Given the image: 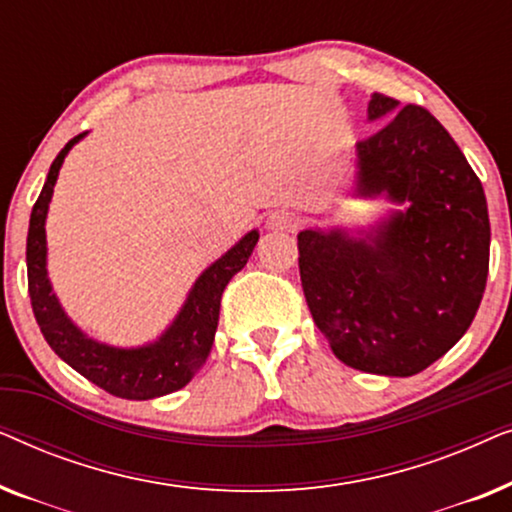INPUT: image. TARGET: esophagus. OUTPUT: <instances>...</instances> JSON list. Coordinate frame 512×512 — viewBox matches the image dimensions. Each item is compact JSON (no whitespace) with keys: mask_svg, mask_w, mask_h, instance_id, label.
<instances>
[{"mask_svg":"<svg viewBox=\"0 0 512 512\" xmlns=\"http://www.w3.org/2000/svg\"><path fill=\"white\" fill-rule=\"evenodd\" d=\"M265 226H268V230H293L298 226V219L293 216L291 212H275L268 216V221H265Z\"/></svg>","mask_w":512,"mask_h":512,"instance_id":"obj_1","label":"esophagus"}]
</instances>
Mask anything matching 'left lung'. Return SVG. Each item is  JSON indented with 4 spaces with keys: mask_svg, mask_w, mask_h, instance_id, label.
Masks as SVG:
<instances>
[{
    "mask_svg": "<svg viewBox=\"0 0 512 512\" xmlns=\"http://www.w3.org/2000/svg\"><path fill=\"white\" fill-rule=\"evenodd\" d=\"M356 144L354 198L391 209L368 230L298 233L300 282L333 354L363 373L410 377L457 345L478 312L489 270L480 179L429 111L373 93Z\"/></svg>",
    "mask_w": 512,
    "mask_h": 512,
    "instance_id": "1",
    "label": "left lung"
}]
</instances>
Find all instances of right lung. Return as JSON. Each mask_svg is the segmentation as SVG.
I'll use <instances>...</instances> for the list:
<instances>
[{
	"label": "right lung",
	"mask_w": 512,
	"mask_h": 512,
	"mask_svg": "<svg viewBox=\"0 0 512 512\" xmlns=\"http://www.w3.org/2000/svg\"><path fill=\"white\" fill-rule=\"evenodd\" d=\"M86 135L88 132H81L69 139L65 149L58 153L48 170L39 200L32 207L30 230H27V286H30L32 310L48 345L76 373L118 398L149 401L186 387L207 361L219 326L221 293L233 275L247 265L258 242V230H249L233 249H228L195 279L179 314L158 340L139 347H114L88 338L62 310L46 270V216L55 181L67 153Z\"/></svg>",
	"instance_id": "obj_1"
}]
</instances>
